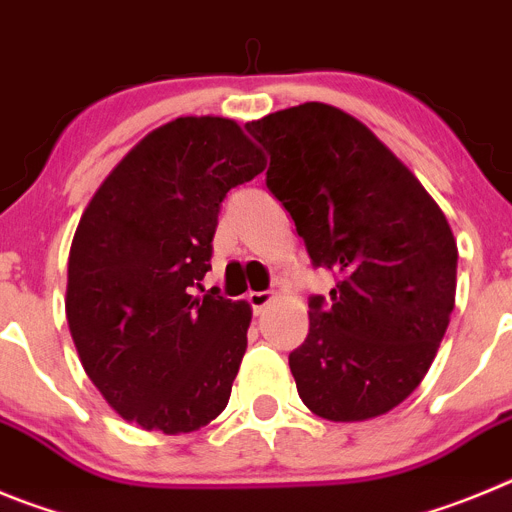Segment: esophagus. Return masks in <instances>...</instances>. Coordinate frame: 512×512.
I'll use <instances>...</instances> for the list:
<instances>
[{
    "instance_id": "esophagus-1",
    "label": "esophagus",
    "mask_w": 512,
    "mask_h": 512,
    "mask_svg": "<svg viewBox=\"0 0 512 512\" xmlns=\"http://www.w3.org/2000/svg\"><path fill=\"white\" fill-rule=\"evenodd\" d=\"M271 300H274V292H251V295H248V302H251V307L256 315H259V312H264L266 307L271 305Z\"/></svg>"
}]
</instances>
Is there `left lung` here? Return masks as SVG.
<instances>
[{
	"mask_svg": "<svg viewBox=\"0 0 512 512\" xmlns=\"http://www.w3.org/2000/svg\"><path fill=\"white\" fill-rule=\"evenodd\" d=\"M271 153L266 187L315 266L336 271L330 302L289 369L310 413L356 423L390 413L431 369L456 300V238L418 176L354 115L305 102L246 122Z\"/></svg>",
	"mask_w": 512,
	"mask_h": 512,
	"instance_id": "left-lung-1",
	"label": "left lung"
}]
</instances>
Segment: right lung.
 <instances>
[{"instance_id": "1", "label": "right lung", "mask_w": 512, "mask_h": 512, "mask_svg": "<svg viewBox=\"0 0 512 512\" xmlns=\"http://www.w3.org/2000/svg\"><path fill=\"white\" fill-rule=\"evenodd\" d=\"M264 169L230 117H176L130 148L81 215L66 282L71 338L99 395L143 431H200L228 405L251 305L197 289L220 202Z\"/></svg>"}]
</instances>
